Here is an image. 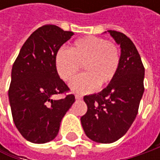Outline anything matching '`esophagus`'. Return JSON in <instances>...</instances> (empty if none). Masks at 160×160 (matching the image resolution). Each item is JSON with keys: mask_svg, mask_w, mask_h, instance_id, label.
Here are the masks:
<instances>
[{"mask_svg": "<svg viewBox=\"0 0 160 160\" xmlns=\"http://www.w3.org/2000/svg\"><path fill=\"white\" fill-rule=\"evenodd\" d=\"M76 99L77 100H81V99H83V96L81 95V94H76Z\"/></svg>", "mask_w": 160, "mask_h": 160, "instance_id": "esophagus-1", "label": "esophagus"}]
</instances>
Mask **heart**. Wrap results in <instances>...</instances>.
<instances>
[{
    "label": "heart",
    "instance_id": "1",
    "mask_svg": "<svg viewBox=\"0 0 160 160\" xmlns=\"http://www.w3.org/2000/svg\"><path fill=\"white\" fill-rule=\"evenodd\" d=\"M120 61V52L117 44L101 37L86 36L76 41L70 51L58 50L55 57V67L59 77L70 83L83 66L86 74L74 81L71 89L84 93L111 83L117 77Z\"/></svg>",
    "mask_w": 160,
    "mask_h": 160
}]
</instances>
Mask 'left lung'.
<instances>
[{
	"mask_svg": "<svg viewBox=\"0 0 160 160\" xmlns=\"http://www.w3.org/2000/svg\"><path fill=\"white\" fill-rule=\"evenodd\" d=\"M108 32L120 44L119 68L105 89L83 97L87 112L81 118L87 137L101 143H111L126 134L136 118L144 92V67L135 45L121 32Z\"/></svg>",
	"mask_w": 160,
	"mask_h": 160,
	"instance_id": "8db88e82",
	"label": "left lung"
}]
</instances>
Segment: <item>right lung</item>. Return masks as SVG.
<instances>
[{"label": "right lung", "instance_id": "obj_1", "mask_svg": "<svg viewBox=\"0 0 160 160\" xmlns=\"http://www.w3.org/2000/svg\"><path fill=\"white\" fill-rule=\"evenodd\" d=\"M73 34L54 25L41 27L25 42L12 67L9 89L12 118L22 136L33 143L55 138L63 117L75 102L74 94L52 99L69 92L57 73L55 57Z\"/></svg>", "mask_w": 160, "mask_h": 160}]
</instances>
